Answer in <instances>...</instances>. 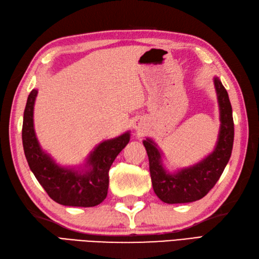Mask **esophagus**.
<instances>
[{
    "instance_id": "34e87169",
    "label": "esophagus",
    "mask_w": 259,
    "mask_h": 259,
    "mask_svg": "<svg viewBox=\"0 0 259 259\" xmlns=\"http://www.w3.org/2000/svg\"><path fill=\"white\" fill-rule=\"evenodd\" d=\"M134 129L138 134L144 133V131L147 129V124L145 122V120L142 118H137L134 122Z\"/></svg>"
}]
</instances>
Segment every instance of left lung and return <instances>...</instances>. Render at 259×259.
Returning <instances> with one entry per match:
<instances>
[{
	"label": "left lung",
	"mask_w": 259,
	"mask_h": 259,
	"mask_svg": "<svg viewBox=\"0 0 259 259\" xmlns=\"http://www.w3.org/2000/svg\"><path fill=\"white\" fill-rule=\"evenodd\" d=\"M219 107V133L213 150L200 161L170 172L163 164V152L151 138L142 141L148 158L152 188L166 203H187L201 199L216 185L232 156L234 120L228 93L218 76H213Z\"/></svg>",
	"instance_id": "1"
}]
</instances>
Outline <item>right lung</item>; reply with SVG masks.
<instances>
[{
	"label": "right lung",
	"mask_w": 259,
	"mask_h": 259,
	"mask_svg": "<svg viewBox=\"0 0 259 259\" xmlns=\"http://www.w3.org/2000/svg\"><path fill=\"white\" fill-rule=\"evenodd\" d=\"M37 90L27 97L23 114L22 142L31 171L51 199L63 206L93 207L108 195L109 170L120 151L128 145L130 131L97 145L83 163L62 166L42 149L34 129V103Z\"/></svg>",
	"instance_id": "right-lung-1"
}]
</instances>
